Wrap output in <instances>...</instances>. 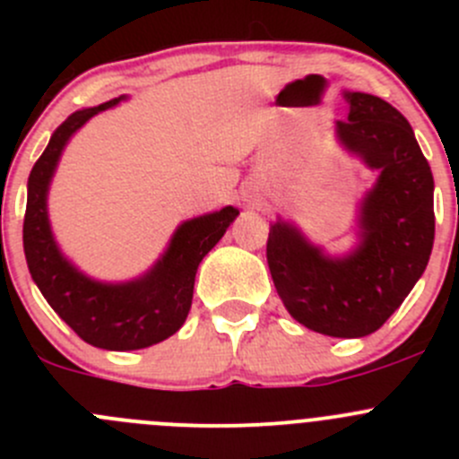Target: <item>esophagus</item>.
Instances as JSON below:
<instances>
[{
    "label": "esophagus",
    "instance_id": "esophagus-1",
    "mask_svg": "<svg viewBox=\"0 0 459 459\" xmlns=\"http://www.w3.org/2000/svg\"><path fill=\"white\" fill-rule=\"evenodd\" d=\"M242 200L247 202L248 206L259 208L264 204V195H262V191H259V186H255V184L251 182L242 188Z\"/></svg>",
    "mask_w": 459,
    "mask_h": 459
}]
</instances>
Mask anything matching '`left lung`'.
<instances>
[{"mask_svg":"<svg viewBox=\"0 0 459 459\" xmlns=\"http://www.w3.org/2000/svg\"><path fill=\"white\" fill-rule=\"evenodd\" d=\"M337 137L379 179L362 206V244L344 259L324 257L284 221L268 230L273 284L289 313L311 331L364 337L400 308L427 268L435 238L433 173L413 128L388 101L346 92Z\"/></svg>","mask_w":459,"mask_h":459,"instance_id":"8db88e82","label":"left lung"}]
</instances>
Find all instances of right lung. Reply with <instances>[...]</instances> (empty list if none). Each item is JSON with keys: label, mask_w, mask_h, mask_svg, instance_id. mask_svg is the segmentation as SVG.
Returning a JSON list of instances; mask_svg holds the SVG:
<instances>
[{"label": "right lung", "mask_w": 459, "mask_h": 459, "mask_svg": "<svg viewBox=\"0 0 459 459\" xmlns=\"http://www.w3.org/2000/svg\"><path fill=\"white\" fill-rule=\"evenodd\" d=\"M119 97L73 113L50 137L29 178L24 215V253L29 271L46 302L82 340L106 351H135L157 344L179 331L191 311L193 286L200 262L221 239L238 208L184 221L166 255L148 275L110 286L77 273L59 255L46 215V191L68 137L92 115L117 104Z\"/></svg>", "instance_id": "obj_1"}]
</instances>
